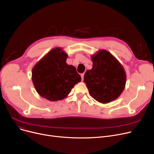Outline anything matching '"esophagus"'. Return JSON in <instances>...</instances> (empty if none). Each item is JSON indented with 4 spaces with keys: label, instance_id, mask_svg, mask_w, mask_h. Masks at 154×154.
I'll list each match as a JSON object with an SVG mask.
<instances>
[{
    "label": "esophagus",
    "instance_id": "1",
    "mask_svg": "<svg viewBox=\"0 0 154 154\" xmlns=\"http://www.w3.org/2000/svg\"><path fill=\"white\" fill-rule=\"evenodd\" d=\"M81 77H82V80H84V74H81Z\"/></svg>",
    "mask_w": 154,
    "mask_h": 154
}]
</instances>
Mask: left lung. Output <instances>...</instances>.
<instances>
[{
  "label": "left lung",
  "instance_id": "1",
  "mask_svg": "<svg viewBox=\"0 0 154 154\" xmlns=\"http://www.w3.org/2000/svg\"><path fill=\"white\" fill-rule=\"evenodd\" d=\"M92 68L86 71L84 82L90 95L97 102L107 103L117 99L126 84L123 66L106 50L92 55Z\"/></svg>",
  "mask_w": 154,
  "mask_h": 154
}]
</instances>
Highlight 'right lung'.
I'll list each match as a JSON object with an SVG mask.
<instances>
[{"instance_id":"obj_1","label":"right lung","mask_w":154,"mask_h":154,"mask_svg":"<svg viewBox=\"0 0 154 154\" xmlns=\"http://www.w3.org/2000/svg\"><path fill=\"white\" fill-rule=\"evenodd\" d=\"M67 56L62 48H54L32 69V82L42 97L50 101L62 100L81 81L75 67L66 63Z\"/></svg>"}]
</instances>
